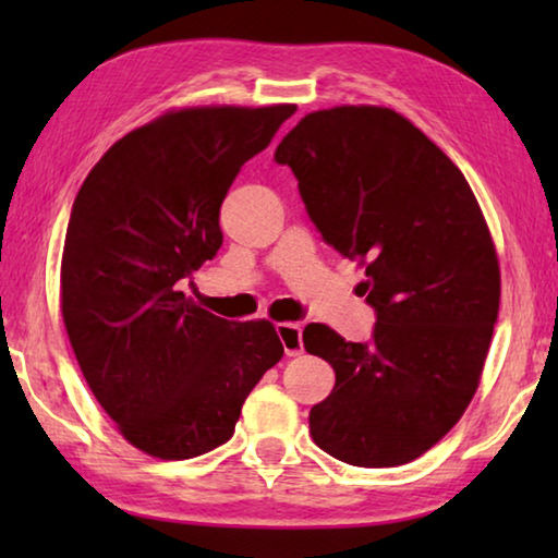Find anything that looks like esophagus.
I'll use <instances>...</instances> for the list:
<instances>
[{"label":"esophagus","instance_id":"34e87169","mask_svg":"<svg viewBox=\"0 0 558 558\" xmlns=\"http://www.w3.org/2000/svg\"><path fill=\"white\" fill-rule=\"evenodd\" d=\"M276 332L282 342V349H286L288 356H298L302 354V327L295 323H280L276 325Z\"/></svg>","mask_w":558,"mask_h":558}]
</instances>
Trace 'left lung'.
<instances>
[{
  "instance_id": "obj_1",
  "label": "left lung",
  "mask_w": 558,
  "mask_h": 558,
  "mask_svg": "<svg viewBox=\"0 0 558 558\" xmlns=\"http://www.w3.org/2000/svg\"><path fill=\"white\" fill-rule=\"evenodd\" d=\"M323 239L366 270L372 342L307 325L302 342L335 369L310 411L329 456L393 468L456 426L477 391L499 310L493 235L468 179L391 108L302 118L276 149Z\"/></svg>"
}]
</instances>
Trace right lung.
Instances as JSON below:
<instances>
[{
	"mask_svg": "<svg viewBox=\"0 0 558 558\" xmlns=\"http://www.w3.org/2000/svg\"><path fill=\"white\" fill-rule=\"evenodd\" d=\"M295 106L184 108L118 140L73 202L61 313L73 354L118 430L189 460L233 436L282 356L268 319L229 323L179 286L221 248V204Z\"/></svg>",
	"mask_w": 558,
	"mask_h": 558,
	"instance_id": "right-lung-1",
	"label": "right lung"
}]
</instances>
